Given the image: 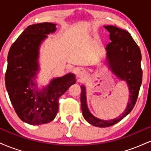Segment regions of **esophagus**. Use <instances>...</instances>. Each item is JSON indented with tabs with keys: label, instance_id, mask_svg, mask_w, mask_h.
<instances>
[{
	"label": "esophagus",
	"instance_id": "1",
	"mask_svg": "<svg viewBox=\"0 0 151 151\" xmlns=\"http://www.w3.org/2000/svg\"><path fill=\"white\" fill-rule=\"evenodd\" d=\"M85 74H86L85 70H84V69H82V68L78 69V70L76 71V75H77V77H79V78L82 77L83 76H84Z\"/></svg>",
	"mask_w": 151,
	"mask_h": 151
}]
</instances>
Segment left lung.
<instances>
[{"label": "left lung", "instance_id": "obj_1", "mask_svg": "<svg viewBox=\"0 0 151 151\" xmlns=\"http://www.w3.org/2000/svg\"><path fill=\"white\" fill-rule=\"evenodd\" d=\"M104 27L110 33L111 42L106 47L109 66L118 78L125 80L129 89V101L127 108L121 116L109 121L99 119L90 113L86 104V89L81 86V107L83 116L90 124L97 127H109L117 124L132 111L136 103L142 83L141 53L138 45L129 32L116 26Z\"/></svg>", "mask_w": 151, "mask_h": 151}]
</instances>
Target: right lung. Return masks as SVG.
Masks as SVG:
<instances>
[{"mask_svg":"<svg viewBox=\"0 0 151 151\" xmlns=\"http://www.w3.org/2000/svg\"><path fill=\"white\" fill-rule=\"evenodd\" d=\"M56 24L42 22L29 25L10 47L6 72V86L18 117L31 125L52 121L59 109V99L72 84L74 74L55 78L42 91L33 82L38 69L39 47L56 30Z\"/></svg>","mask_w":151,"mask_h":151,"instance_id":"add662e5","label":"right lung"}]
</instances>
